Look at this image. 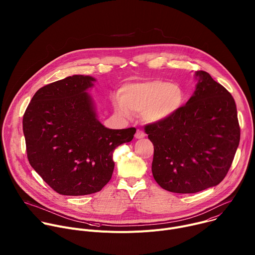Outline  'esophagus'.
Returning a JSON list of instances; mask_svg holds the SVG:
<instances>
[{
    "instance_id": "1",
    "label": "esophagus",
    "mask_w": 255,
    "mask_h": 255,
    "mask_svg": "<svg viewBox=\"0 0 255 255\" xmlns=\"http://www.w3.org/2000/svg\"><path fill=\"white\" fill-rule=\"evenodd\" d=\"M145 137V133L141 130H137L136 133H135V138L137 139H140V138H144Z\"/></svg>"
}]
</instances>
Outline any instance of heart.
Returning <instances> with one entry per match:
<instances>
[{"label":"heart","instance_id":"heart-1","mask_svg":"<svg viewBox=\"0 0 255 255\" xmlns=\"http://www.w3.org/2000/svg\"><path fill=\"white\" fill-rule=\"evenodd\" d=\"M186 93L183 87L166 81H152L126 86L121 101L115 103L118 114L131 117V111L142 113L144 120L150 123L171 117L183 106Z\"/></svg>","mask_w":255,"mask_h":255}]
</instances>
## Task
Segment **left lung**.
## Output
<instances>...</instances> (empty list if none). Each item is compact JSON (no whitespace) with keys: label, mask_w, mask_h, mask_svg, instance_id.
I'll use <instances>...</instances> for the list:
<instances>
[{"label":"left lung","mask_w":255,"mask_h":255,"mask_svg":"<svg viewBox=\"0 0 255 255\" xmlns=\"http://www.w3.org/2000/svg\"><path fill=\"white\" fill-rule=\"evenodd\" d=\"M194 96L171 117L144 127L154 146L152 174L164 190L194 194L219 185L240 141L236 104L208 72H196Z\"/></svg>","instance_id":"1"}]
</instances>
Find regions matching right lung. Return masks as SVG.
Returning a JSON list of instances; mask_svg holds the SVG:
<instances>
[{
    "instance_id": "obj_1",
    "label": "right lung",
    "mask_w": 255,
    "mask_h": 255,
    "mask_svg": "<svg viewBox=\"0 0 255 255\" xmlns=\"http://www.w3.org/2000/svg\"><path fill=\"white\" fill-rule=\"evenodd\" d=\"M96 80L72 76L39 89L23 116L29 163L64 196L100 192L111 179L113 152L136 129H109L97 119L87 90Z\"/></svg>"
}]
</instances>
